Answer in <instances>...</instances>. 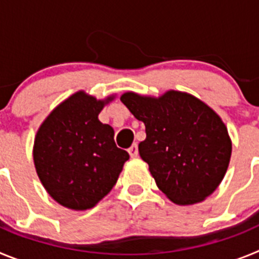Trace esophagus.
Instances as JSON below:
<instances>
[{
	"label": "esophagus",
	"instance_id": "obj_1",
	"mask_svg": "<svg viewBox=\"0 0 259 259\" xmlns=\"http://www.w3.org/2000/svg\"><path fill=\"white\" fill-rule=\"evenodd\" d=\"M128 153H130V155H131L132 158H135L139 155V148H137L136 144H132V145L128 148Z\"/></svg>",
	"mask_w": 259,
	"mask_h": 259
}]
</instances>
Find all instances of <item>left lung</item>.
Segmentation results:
<instances>
[{"instance_id":"left-lung-1","label":"left lung","mask_w":259,"mask_h":259,"mask_svg":"<svg viewBox=\"0 0 259 259\" xmlns=\"http://www.w3.org/2000/svg\"><path fill=\"white\" fill-rule=\"evenodd\" d=\"M120 101L145 124L139 153L157 187L176 205L203 201L223 180L232 143L211 107L194 96L167 91L161 97L122 95Z\"/></svg>"}]
</instances>
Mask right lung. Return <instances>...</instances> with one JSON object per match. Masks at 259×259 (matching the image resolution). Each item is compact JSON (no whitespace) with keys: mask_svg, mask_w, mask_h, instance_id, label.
Returning <instances> with one entry per match:
<instances>
[{"mask_svg":"<svg viewBox=\"0 0 259 259\" xmlns=\"http://www.w3.org/2000/svg\"><path fill=\"white\" fill-rule=\"evenodd\" d=\"M114 100L84 91L58 105L38 128L33 162L53 200L72 210L96 206L115 185L130 155L114 141V130L98 114Z\"/></svg>","mask_w":259,"mask_h":259,"instance_id":"obj_1","label":"right lung"}]
</instances>
